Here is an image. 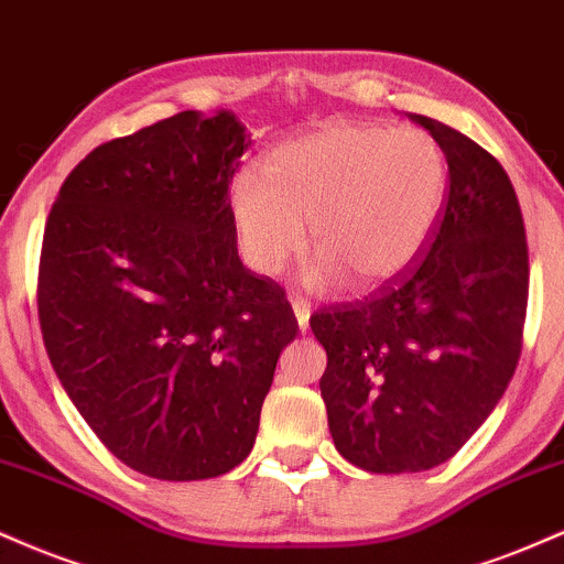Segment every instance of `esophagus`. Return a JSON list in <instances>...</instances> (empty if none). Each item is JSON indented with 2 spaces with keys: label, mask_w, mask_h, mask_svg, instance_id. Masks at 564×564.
Segmentation results:
<instances>
[{
  "label": "esophagus",
  "mask_w": 564,
  "mask_h": 564,
  "mask_svg": "<svg viewBox=\"0 0 564 564\" xmlns=\"http://www.w3.org/2000/svg\"><path fill=\"white\" fill-rule=\"evenodd\" d=\"M290 303H293V311H295L297 327L306 329V327H308V316H311V303L306 301V297H301V295H293V297H290Z\"/></svg>",
  "instance_id": "esophagus-1"
}]
</instances>
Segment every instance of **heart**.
Returning <instances> with one entry per match:
<instances>
[{
	"mask_svg": "<svg viewBox=\"0 0 564 564\" xmlns=\"http://www.w3.org/2000/svg\"><path fill=\"white\" fill-rule=\"evenodd\" d=\"M448 163L427 131L333 123L267 155L263 176L231 178L229 208L250 269L276 276L308 240L306 280L377 284L406 269L446 203Z\"/></svg>",
	"mask_w": 564,
	"mask_h": 564,
	"instance_id": "obj_1",
	"label": "heart"
}]
</instances>
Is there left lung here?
I'll use <instances>...</instances> for the list:
<instances>
[{
    "label": "left lung",
    "mask_w": 564,
    "mask_h": 564,
    "mask_svg": "<svg viewBox=\"0 0 564 564\" xmlns=\"http://www.w3.org/2000/svg\"><path fill=\"white\" fill-rule=\"evenodd\" d=\"M412 118L448 163L438 224L375 293L311 316L337 452L380 475L438 467L473 438L518 369L528 308L525 224L507 171L452 126Z\"/></svg>",
    "instance_id": "8db88e82"
}]
</instances>
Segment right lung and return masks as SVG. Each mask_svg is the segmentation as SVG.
Segmentation results:
<instances>
[{"instance_id":"obj_1","label":"right lung","mask_w":564,"mask_h":564,"mask_svg":"<svg viewBox=\"0 0 564 564\" xmlns=\"http://www.w3.org/2000/svg\"><path fill=\"white\" fill-rule=\"evenodd\" d=\"M248 144L231 112H176L91 150L46 216V356L97 438L158 480L240 465L297 333L284 290L237 256Z\"/></svg>"}]
</instances>
